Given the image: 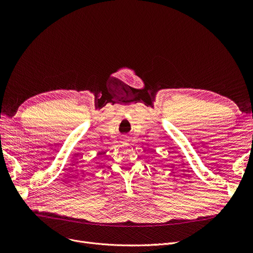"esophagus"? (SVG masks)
I'll use <instances>...</instances> for the list:
<instances>
[{"label": "esophagus", "mask_w": 253, "mask_h": 253, "mask_svg": "<svg viewBox=\"0 0 253 253\" xmlns=\"http://www.w3.org/2000/svg\"><path fill=\"white\" fill-rule=\"evenodd\" d=\"M123 140H124V141H125V142H126V141H127V138H124V139H123Z\"/></svg>", "instance_id": "esophagus-1"}]
</instances>
